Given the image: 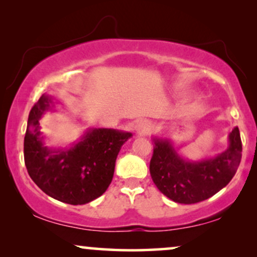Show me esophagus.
<instances>
[{
  "mask_svg": "<svg viewBox=\"0 0 257 257\" xmlns=\"http://www.w3.org/2000/svg\"><path fill=\"white\" fill-rule=\"evenodd\" d=\"M149 129H151V124L147 121H139L135 125V133L139 136L146 135L149 132Z\"/></svg>",
  "mask_w": 257,
  "mask_h": 257,
  "instance_id": "obj_1",
  "label": "esophagus"
}]
</instances>
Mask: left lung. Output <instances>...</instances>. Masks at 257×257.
<instances>
[{
    "label": "left lung",
    "instance_id": "8db88e82",
    "mask_svg": "<svg viewBox=\"0 0 257 257\" xmlns=\"http://www.w3.org/2000/svg\"><path fill=\"white\" fill-rule=\"evenodd\" d=\"M153 142L152 179L175 203L196 204L212 197L230 183L241 162L242 141L237 126L229 134L225 151L199 161L181 157L171 140L153 138Z\"/></svg>",
    "mask_w": 257,
    "mask_h": 257
}]
</instances>
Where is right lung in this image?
Returning a JSON list of instances; mask_svg holds the SVG:
<instances>
[{"instance_id": "right-lung-1", "label": "right lung", "mask_w": 257, "mask_h": 257, "mask_svg": "<svg viewBox=\"0 0 257 257\" xmlns=\"http://www.w3.org/2000/svg\"><path fill=\"white\" fill-rule=\"evenodd\" d=\"M53 106V98L42 95L29 112L24 142L26 167L47 196L83 205L105 192L112 180L116 158L133 135L117 129L89 128L70 147L50 148L45 146L39 121Z\"/></svg>"}]
</instances>
